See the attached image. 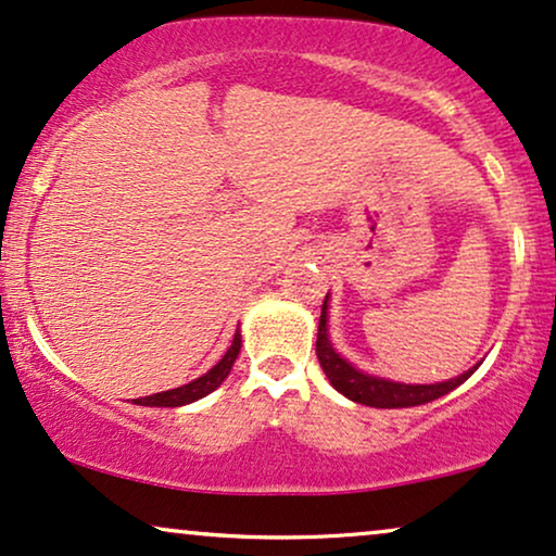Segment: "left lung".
Segmentation results:
<instances>
[{
    "label": "left lung",
    "mask_w": 556,
    "mask_h": 556,
    "mask_svg": "<svg viewBox=\"0 0 556 556\" xmlns=\"http://www.w3.org/2000/svg\"><path fill=\"white\" fill-rule=\"evenodd\" d=\"M328 298L323 300V313H320V323H318V343H315V351H318V362L326 377L330 379L336 390L341 395H346L349 400L362 405H371V407H413V405H424L431 403V400L446 395L454 388H459L465 379L472 377L469 369L465 375L448 379V382H439V384H403V382H390V379L382 377H369L364 371L354 369L349 362H343L336 349L330 346L328 341Z\"/></svg>",
    "instance_id": "8db88e82"
}]
</instances>
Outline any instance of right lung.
<instances>
[{"mask_svg":"<svg viewBox=\"0 0 556 556\" xmlns=\"http://www.w3.org/2000/svg\"><path fill=\"white\" fill-rule=\"evenodd\" d=\"M238 351H241V333H238V330H236L233 343H230V349L226 351V356H223V359L217 362L215 367L207 371V375L197 377L194 382L181 384V388H177V390H166V392H156V395H149V397H138L136 405L179 407V405L194 403V400L210 395V392H213L215 388H220L223 379L230 375V369H233V362L238 359Z\"/></svg>","mask_w":556,"mask_h":556,"instance_id":"obj_1","label":"right lung"}]
</instances>
